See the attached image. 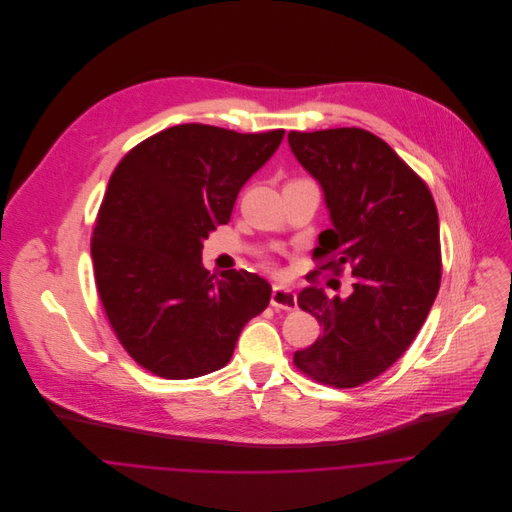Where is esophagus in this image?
Wrapping results in <instances>:
<instances>
[{"mask_svg":"<svg viewBox=\"0 0 512 512\" xmlns=\"http://www.w3.org/2000/svg\"><path fill=\"white\" fill-rule=\"evenodd\" d=\"M270 304L274 306V309L292 311V309H296V294H294V290H290L286 286L274 284L272 296H270Z\"/></svg>","mask_w":512,"mask_h":512,"instance_id":"esophagus-1","label":"esophagus"}]
</instances>
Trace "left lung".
Masks as SVG:
<instances>
[{
	"label": "left lung",
	"mask_w": 512,
	"mask_h": 512,
	"mask_svg": "<svg viewBox=\"0 0 512 512\" xmlns=\"http://www.w3.org/2000/svg\"><path fill=\"white\" fill-rule=\"evenodd\" d=\"M296 161L321 185L331 228L315 258L351 268L353 292L329 298L306 286L298 306L323 335L294 363L333 387H357L389 369L412 345L436 300L440 222L428 185L379 137L363 129L288 133Z\"/></svg>",
	"instance_id": "obj_1"
}]
</instances>
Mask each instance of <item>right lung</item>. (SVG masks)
<instances>
[{
    "label": "right lung",
    "mask_w": 512,
    "mask_h": 512,
    "mask_svg": "<svg viewBox=\"0 0 512 512\" xmlns=\"http://www.w3.org/2000/svg\"><path fill=\"white\" fill-rule=\"evenodd\" d=\"M282 137L177 125L113 171L90 242L94 280L121 345L147 371L193 379L222 369L244 325L268 306L264 278L210 274L201 250Z\"/></svg>",
    "instance_id": "obj_1"
}]
</instances>
